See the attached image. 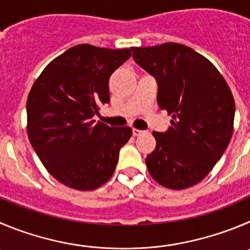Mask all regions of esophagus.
Segmentation results:
<instances>
[{"instance_id": "1", "label": "esophagus", "mask_w": 250, "mask_h": 250, "mask_svg": "<svg viewBox=\"0 0 250 250\" xmlns=\"http://www.w3.org/2000/svg\"><path fill=\"white\" fill-rule=\"evenodd\" d=\"M132 132H133V136H134V137H138V136H141V134H143L144 130L137 129V128H133Z\"/></svg>"}]
</instances>
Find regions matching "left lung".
<instances>
[{"mask_svg": "<svg viewBox=\"0 0 250 250\" xmlns=\"http://www.w3.org/2000/svg\"><path fill=\"white\" fill-rule=\"evenodd\" d=\"M133 59L158 83V104L171 127L153 132L157 146L146 159L151 178L171 190L199 184L213 169L233 134L235 104L213 64L178 43L132 48Z\"/></svg>", "mask_w": 250, "mask_h": 250, "instance_id": "left-lung-1", "label": "left lung"}]
</instances>
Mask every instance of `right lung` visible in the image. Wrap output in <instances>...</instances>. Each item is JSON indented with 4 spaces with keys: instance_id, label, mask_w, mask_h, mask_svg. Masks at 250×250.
Wrapping results in <instances>:
<instances>
[{
    "instance_id": "add662e5",
    "label": "right lung",
    "mask_w": 250,
    "mask_h": 250,
    "mask_svg": "<svg viewBox=\"0 0 250 250\" xmlns=\"http://www.w3.org/2000/svg\"><path fill=\"white\" fill-rule=\"evenodd\" d=\"M132 55L130 49L80 44L46 65L27 100L30 144L53 178L79 191L111 179L129 127L95 122L100 104H108V80Z\"/></svg>"
}]
</instances>
